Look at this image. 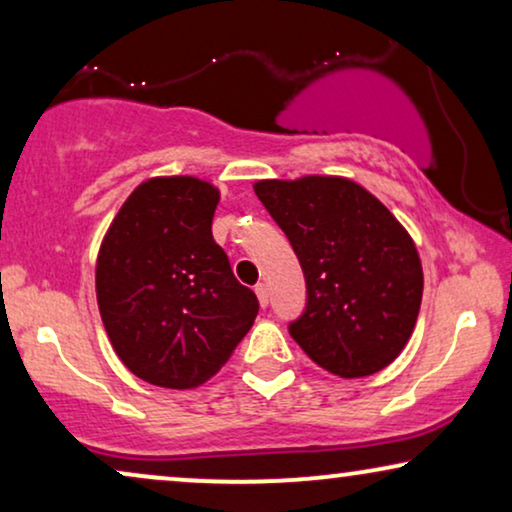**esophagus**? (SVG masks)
<instances>
[{
    "label": "esophagus",
    "instance_id": "esophagus-1",
    "mask_svg": "<svg viewBox=\"0 0 512 512\" xmlns=\"http://www.w3.org/2000/svg\"><path fill=\"white\" fill-rule=\"evenodd\" d=\"M256 296H258V303H261V307H268V303H270L268 286H265V284H258V286H256Z\"/></svg>",
    "mask_w": 512,
    "mask_h": 512
}]
</instances>
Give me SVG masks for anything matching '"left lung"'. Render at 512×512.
<instances>
[{
  "label": "left lung",
  "instance_id": "obj_1",
  "mask_svg": "<svg viewBox=\"0 0 512 512\" xmlns=\"http://www.w3.org/2000/svg\"><path fill=\"white\" fill-rule=\"evenodd\" d=\"M254 191L305 272L307 307L289 328L293 340L347 380L387 368L422 305V261L408 230L347 177L261 179Z\"/></svg>",
  "mask_w": 512,
  "mask_h": 512
}]
</instances>
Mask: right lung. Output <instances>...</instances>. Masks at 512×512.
I'll use <instances>...</instances> for the list:
<instances>
[{"label":"right lung","mask_w":512,"mask_h":512,"mask_svg":"<svg viewBox=\"0 0 512 512\" xmlns=\"http://www.w3.org/2000/svg\"><path fill=\"white\" fill-rule=\"evenodd\" d=\"M219 188L174 174L139 184L97 251V307L111 347L139 380L193 389L221 370L258 314L212 237Z\"/></svg>","instance_id":"right-lung-1"}]
</instances>
